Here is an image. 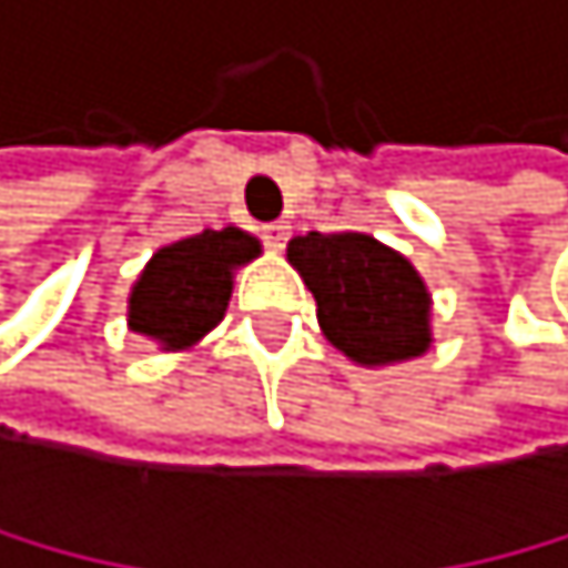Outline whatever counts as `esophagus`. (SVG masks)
I'll return each instance as SVG.
<instances>
[{
    "instance_id": "34e87169",
    "label": "esophagus",
    "mask_w": 568,
    "mask_h": 568,
    "mask_svg": "<svg viewBox=\"0 0 568 568\" xmlns=\"http://www.w3.org/2000/svg\"><path fill=\"white\" fill-rule=\"evenodd\" d=\"M287 237H291V227H287L284 220H277V223H266V227H263V241H266L270 248H277V252L287 245Z\"/></svg>"
}]
</instances>
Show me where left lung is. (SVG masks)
<instances>
[{
    "label": "left lung",
    "instance_id": "obj_1",
    "mask_svg": "<svg viewBox=\"0 0 568 568\" xmlns=\"http://www.w3.org/2000/svg\"><path fill=\"white\" fill-rule=\"evenodd\" d=\"M287 260L316 298L334 348L363 366H387L430 345V295L419 273L369 234L308 231L287 241Z\"/></svg>",
    "mask_w": 568,
    "mask_h": 568
}]
</instances>
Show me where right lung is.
Instances as JSON below:
<instances>
[{"mask_svg": "<svg viewBox=\"0 0 568 568\" xmlns=\"http://www.w3.org/2000/svg\"><path fill=\"white\" fill-rule=\"evenodd\" d=\"M255 255L260 241L237 227L202 231L160 248L131 291V331L163 348L195 345L227 313L231 270Z\"/></svg>", "mask_w": 568, "mask_h": 568, "instance_id": "obj_1", "label": "right lung"}]
</instances>
